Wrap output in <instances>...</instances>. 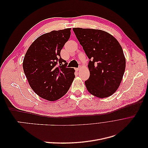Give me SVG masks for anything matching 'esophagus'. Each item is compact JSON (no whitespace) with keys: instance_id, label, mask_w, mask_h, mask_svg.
Masks as SVG:
<instances>
[{"instance_id":"esophagus-1","label":"esophagus","mask_w":148,"mask_h":148,"mask_svg":"<svg viewBox=\"0 0 148 148\" xmlns=\"http://www.w3.org/2000/svg\"><path fill=\"white\" fill-rule=\"evenodd\" d=\"M80 69H81V67H78V68H77L75 70H76V71H79V70H80Z\"/></svg>"}]
</instances>
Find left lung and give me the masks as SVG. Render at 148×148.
Segmentation results:
<instances>
[{
  "label": "left lung",
  "mask_w": 148,
  "mask_h": 148,
  "mask_svg": "<svg viewBox=\"0 0 148 148\" xmlns=\"http://www.w3.org/2000/svg\"><path fill=\"white\" fill-rule=\"evenodd\" d=\"M73 30L90 59V75L84 82L88 92L99 98L112 95L122 82L126 66L122 46L104 31L81 28Z\"/></svg>",
  "instance_id": "left-lung-1"
}]
</instances>
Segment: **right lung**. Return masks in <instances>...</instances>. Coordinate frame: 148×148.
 Returning <instances> with one entry per match:
<instances>
[{
	"mask_svg": "<svg viewBox=\"0 0 148 148\" xmlns=\"http://www.w3.org/2000/svg\"><path fill=\"white\" fill-rule=\"evenodd\" d=\"M70 30L52 31L40 36L25 56L23 68L29 86L44 99H59L69 91L75 77L74 69L66 68V62L60 57Z\"/></svg>",
	"mask_w": 148,
	"mask_h": 148,
	"instance_id": "right-lung-1",
	"label": "right lung"
}]
</instances>
